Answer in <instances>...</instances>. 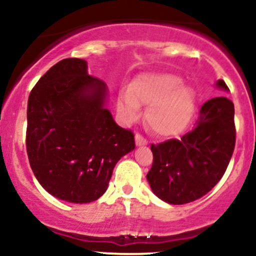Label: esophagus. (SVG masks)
<instances>
[{"label": "esophagus", "mask_w": 256, "mask_h": 256, "mask_svg": "<svg viewBox=\"0 0 256 256\" xmlns=\"http://www.w3.org/2000/svg\"><path fill=\"white\" fill-rule=\"evenodd\" d=\"M134 140H136V144L137 146H146L148 144V142H146V140H144L140 134H136V136H134Z\"/></svg>", "instance_id": "34e87169"}]
</instances>
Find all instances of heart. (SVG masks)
Returning a JSON list of instances; mask_svg holds the SVG:
<instances>
[{"label":"heart","instance_id":"1","mask_svg":"<svg viewBox=\"0 0 256 256\" xmlns=\"http://www.w3.org/2000/svg\"><path fill=\"white\" fill-rule=\"evenodd\" d=\"M140 104H149L146 112L149 128L160 136H172L189 124L195 96L192 88L177 74L143 73L119 94L118 110L125 122L138 118Z\"/></svg>","mask_w":256,"mask_h":256}]
</instances>
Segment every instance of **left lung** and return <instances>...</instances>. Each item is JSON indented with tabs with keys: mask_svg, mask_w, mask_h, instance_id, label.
<instances>
[{
	"mask_svg": "<svg viewBox=\"0 0 256 256\" xmlns=\"http://www.w3.org/2000/svg\"><path fill=\"white\" fill-rule=\"evenodd\" d=\"M216 86L228 91L219 79ZM234 107L224 96L208 100L192 131L180 140L152 144L154 161L146 180L152 192L170 204L195 201L216 186L230 162L236 142Z\"/></svg>",
	"mask_w": 256,
	"mask_h": 256,
	"instance_id": "left-lung-1",
	"label": "left lung"
}]
</instances>
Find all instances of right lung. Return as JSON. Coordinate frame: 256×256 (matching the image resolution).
Listing matches in <instances>:
<instances>
[{"label": "right lung", "instance_id": "obj_1", "mask_svg": "<svg viewBox=\"0 0 256 256\" xmlns=\"http://www.w3.org/2000/svg\"><path fill=\"white\" fill-rule=\"evenodd\" d=\"M108 88L82 58H64L32 89L26 149L34 177L50 195L89 204L106 192L114 166L134 149V134L106 107Z\"/></svg>", "mask_w": 256, "mask_h": 256}]
</instances>
